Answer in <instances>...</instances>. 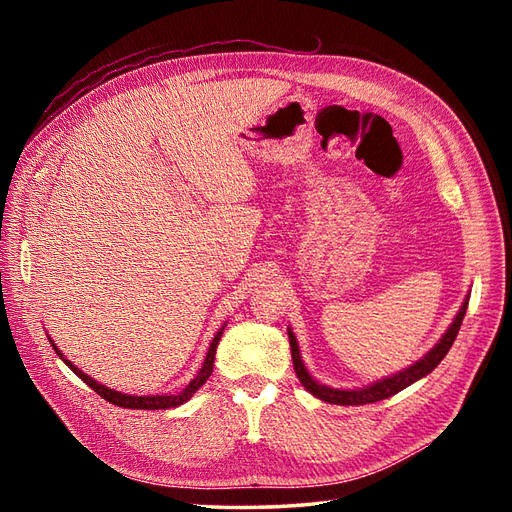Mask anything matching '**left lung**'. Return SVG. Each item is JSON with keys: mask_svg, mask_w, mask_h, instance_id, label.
I'll return each instance as SVG.
<instances>
[{"mask_svg": "<svg viewBox=\"0 0 512 512\" xmlns=\"http://www.w3.org/2000/svg\"><path fill=\"white\" fill-rule=\"evenodd\" d=\"M466 309H468V299L463 301L459 314L455 316L451 327L446 329V333L442 335L440 342L433 346L421 361H416L414 365H410L408 369L399 371V374L391 376V378H384L378 380L374 384L365 386V389H331V386H324L320 382H316L312 376H309V371L305 369L303 361H301V354H299V344H297V337L288 329V339H290V350H292V365L294 371H297V378L301 380V384L305 389L312 393L314 397L327 401V404H335V406H365V404H376L380 399L391 397L399 391H404L406 386L414 384L416 380L425 378L427 374H431L433 369L440 365V361L446 356V352L451 350L455 337L459 333V327L463 322V316H466Z\"/></svg>", "mask_w": 512, "mask_h": 512, "instance_id": "8db88e82", "label": "left lung"}]
</instances>
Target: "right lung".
I'll list each match as a JSON object with an SVG mask.
<instances>
[{
    "label": "right lung",
    "instance_id": "add662e5",
    "mask_svg": "<svg viewBox=\"0 0 512 512\" xmlns=\"http://www.w3.org/2000/svg\"><path fill=\"white\" fill-rule=\"evenodd\" d=\"M222 331H224V327H222L218 333H215L213 342H211V346H209V352H207V356H205V363H203V367H200L198 374L194 376V380H190V384L185 386V389H183L181 393H177V395H143V397H136V395H126V393H119V391L108 389V386L96 382L94 378H89V376L85 374V371H81L79 367L72 365V363L66 359V356L61 354V350L53 344L51 337H49V342L53 344L55 352L61 356V359H64V363L74 371V374L79 376L83 382H87V386H91V389H94L102 399L111 401V404L121 406V408H134V410H166V408H177V406L185 404V401H188V399L200 389V386H203V384L209 380L211 371H213L215 350H218V344H220V339H222Z\"/></svg>",
    "mask_w": 512,
    "mask_h": 512
}]
</instances>
